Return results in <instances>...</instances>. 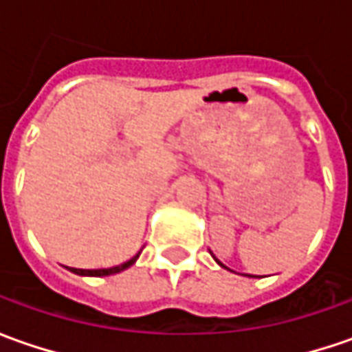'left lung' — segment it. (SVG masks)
<instances>
[{
    "mask_svg": "<svg viewBox=\"0 0 352 352\" xmlns=\"http://www.w3.org/2000/svg\"><path fill=\"white\" fill-rule=\"evenodd\" d=\"M215 261H217V258H215ZM217 264H219V266H223V268H227V266H225L223 263H219V261H217ZM227 270H229V268H227ZM247 276H250V274H247ZM252 278H254V276H252Z\"/></svg>",
    "mask_w": 352,
    "mask_h": 352,
    "instance_id": "obj_1",
    "label": "left lung"
}]
</instances>
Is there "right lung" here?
Here are the masks:
<instances>
[{
  "label": "right lung",
  "instance_id": "1",
  "mask_svg": "<svg viewBox=\"0 0 352 352\" xmlns=\"http://www.w3.org/2000/svg\"><path fill=\"white\" fill-rule=\"evenodd\" d=\"M141 254V252H139ZM139 254L137 256H133L131 261L127 263L119 264V266H113V268H98V270H84V268H72V272L74 274H80V276H109V274H117V272H123L125 268H129L131 264H135V261L139 258Z\"/></svg>",
  "mask_w": 352,
  "mask_h": 352
}]
</instances>
